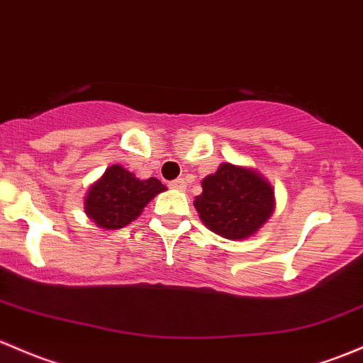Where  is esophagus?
Wrapping results in <instances>:
<instances>
[{"instance_id":"34e87169","label":"esophagus","mask_w":363,"mask_h":363,"mask_svg":"<svg viewBox=\"0 0 363 363\" xmlns=\"http://www.w3.org/2000/svg\"><path fill=\"white\" fill-rule=\"evenodd\" d=\"M172 189H177V191H184L186 189V181L184 179H175V181L170 182Z\"/></svg>"}]
</instances>
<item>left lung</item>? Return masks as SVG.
<instances>
[{"instance_id":"8db88e82","label":"left lung","mask_w":363,"mask_h":363,"mask_svg":"<svg viewBox=\"0 0 363 363\" xmlns=\"http://www.w3.org/2000/svg\"><path fill=\"white\" fill-rule=\"evenodd\" d=\"M203 193L194 198L201 223L228 240L255 235L274 212L273 186L255 169L220 163L201 181Z\"/></svg>"}]
</instances>
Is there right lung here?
<instances>
[{"mask_svg": "<svg viewBox=\"0 0 363 363\" xmlns=\"http://www.w3.org/2000/svg\"><path fill=\"white\" fill-rule=\"evenodd\" d=\"M165 189L156 177L143 181L121 165H111L86 191L85 213L102 230H120Z\"/></svg>", "mask_w": 363, "mask_h": 363, "instance_id": "obj_1", "label": "right lung"}]
</instances>
